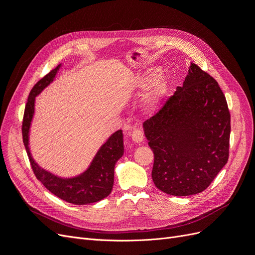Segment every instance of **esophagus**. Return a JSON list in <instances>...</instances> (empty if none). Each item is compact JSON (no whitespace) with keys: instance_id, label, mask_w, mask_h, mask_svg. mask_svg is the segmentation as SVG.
I'll use <instances>...</instances> for the list:
<instances>
[{"instance_id":"esophagus-1","label":"esophagus","mask_w":255,"mask_h":255,"mask_svg":"<svg viewBox=\"0 0 255 255\" xmlns=\"http://www.w3.org/2000/svg\"><path fill=\"white\" fill-rule=\"evenodd\" d=\"M132 139L136 143H140L143 141V133L140 129H134L132 133Z\"/></svg>"}]
</instances>
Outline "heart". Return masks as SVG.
<instances>
[{
	"label": "heart",
	"instance_id": "obj_1",
	"mask_svg": "<svg viewBox=\"0 0 255 255\" xmlns=\"http://www.w3.org/2000/svg\"><path fill=\"white\" fill-rule=\"evenodd\" d=\"M158 72H159L158 68L148 69V70L144 71L142 74L138 76L135 84L136 88L143 89L145 87H148L149 84L158 75ZM166 88H167L166 83L163 79H157L155 82H154L149 92L145 96V99H144L145 106L148 107V109H154V107H156L161 98H163V96L165 95Z\"/></svg>",
	"mask_w": 255,
	"mask_h": 255
}]
</instances>
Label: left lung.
<instances>
[{
    "mask_svg": "<svg viewBox=\"0 0 255 255\" xmlns=\"http://www.w3.org/2000/svg\"><path fill=\"white\" fill-rule=\"evenodd\" d=\"M143 130L154 153L152 180L165 194H199L228 161L227 100L216 80L196 64H190L183 86L143 122Z\"/></svg>",
    "mask_w": 255,
    "mask_h": 255,
    "instance_id": "1",
    "label": "left lung"
}]
</instances>
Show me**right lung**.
<instances>
[{
    "mask_svg": "<svg viewBox=\"0 0 255 255\" xmlns=\"http://www.w3.org/2000/svg\"><path fill=\"white\" fill-rule=\"evenodd\" d=\"M60 67L61 64L53 69L29 92L22 123L23 142L36 177L53 195L76 205L95 203L101 201L112 192L115 165L125 152L121 129L111 135L101 145L86 170L73 177H60L47 171L36 163L29 150V128L35 114V99L54 81Z\"/></svg>",
    "mask_w": 255,
    "mask_h": 255,
    "instance_id": "obj_1",
    "label": "right lung"
}]
</instances>
